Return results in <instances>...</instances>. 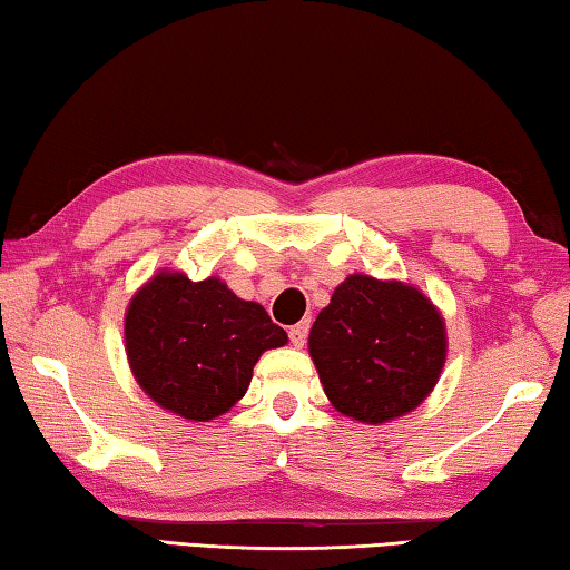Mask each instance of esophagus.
I'll return each mask as SVG.
<instances>
[{
    "label": "esophagus",
    "mask_w": 570,
    "mask_h": 570,
    "mask_svg": "<svg viewBox=\"0 0 570 570\" xmlns=\"http://www.w3.org/2000/svg\"><path fill=\"white\" fill-rule=\"evenodd\" d=\"M306 334H309V322H299V324H294L292 330H288V337H292V345L294 347H304V342H306Z\"/></svg>",
    "instance_id": "esophagus-1"
}]
</instances>
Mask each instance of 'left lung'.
<instances>
[{
	"instance_id": "obj_1",
	"label": "left lung",
	"mask_w": 570,
	"mask_h": 570,
	"mask_svg": "<svg viewBox=\"0 0 570 570\" xmlns=\"http://www.w3.org/2000/svg\"><path fill=\"white\" fill-rule=\"evenodd\" d=\"M446 322L421 288L350 274L309 332L332 409L381 426L429 399L446 363Z\"/></svg>"
}]
</instances>
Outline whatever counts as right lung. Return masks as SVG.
Wrapping results in <instances>:
<instances>
[{
	"mask_svg": "<svg viewBox=\"0 0 570 570\" xmlns=\"http://www.w3.org/2000/svg\"><path fill=\"white\" fill-rule=\"evenodd\" d=\"M286 342L258 302L240 299L218 276L189 282L175 268L141 284L124 314L134 381L159 409L195 423L228 413L258 357Z\"/></svg>",
	"mask_w": 570,
	"mask_h": 570,
	"instance_id": "1",
	"label": "right lung"
}]
</instances>
